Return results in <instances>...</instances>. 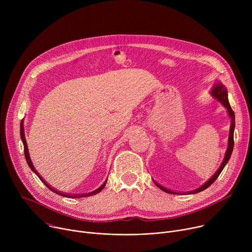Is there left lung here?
Returning a JSON list of instances; mask_svg holds the SVG:
<instances>
[{
	"label": "left lung",
	"mask_w": 252,
	"mask_h": 252,
	"mask_svg": "<svg viewBox=\"0 0 252 252\" xmlns=\"http://www.w3.org/2000/svg\"><path fill=\"white\" fill-rule=\"evenodd\" d=\"M210 94H211V95H212L214 98H217L219 101H220V102L222 103V105H224V106H225V109L227 110V113H228V115H229V117H230V120H231V123H230V128H229V135H228V145H227V150H226V152H225L224 158H223V160H222V162H221V164H220V168L217 170V172L214 173V175H213V176H211V177L208 179V181H207L203 186H201L200 188H198V189H194V190L188 191V192H186V194H193V193L200 192V191H202V190L206 189L209 186H211V185L215 182V179H217V178L220 176V174L221 173V171H222V169L224 168L225 164L228 162V160H229V158H230V157H231L232 151H233V145H234V140H233V132H234V127H235V116H234V112L232 111L231 106H230V104H229V101H228L227 89H226V88H225V86H223L221 83H218V84H215V85L213 86V88H212V90H211ZM154 183H155V184L157 185V187H158L161 190H163V191H165V192H167V193H171V194H172V193H173V194H175V193H176V194H179V193H181V194H182V192L172 191V190H169L168 189L163 188L162 186L158 185V183H156L155 181H154Z\"/></svg>",
	"instance_id": "1"
}]
</instances>
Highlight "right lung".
I'll return each instance as SVG.
<instances>
[{
    "instance_id": "add662e5",
    "label": "right lung",
    "mask_w": 252,
    "mask_h": 252,
    "mask_svg": "<svg viewBox=\"0 0 252 252\" xmlns=\"http://www.w3.org/2000/svg\"><path fill=\"white\" fill-rule=\"evenodd\" d=\"M24 122H23V120H22V122H21V126H20V133H21V138H22V141H23V143H24V153H25V158H26V160H27V162H28V164H29V166H30V168L37 174L39 177H40V179L41 181L44 183V185H46L47 187H48V189H51L52 191H54V192H56V193H58V194H60V195H63V196H65V197H74V198H78V197H86V196H91V195H94V194H96V193H98V192H100L102 189H103V188L105 187V184H106V181L107 179H105V182L97 189H95V190H94V191H92V192H89V193H81V194H66V193H63V192H61V191H58L57 189H55L54 188H52L49 184H47L45 181H44V178L38 173V171L35 170V168L33 167V165H32V160H31V158H30V155H29V150H28V146H27V141H26V137H25V131H24V124H23Z\"/></svg>"
}]
</instances>
